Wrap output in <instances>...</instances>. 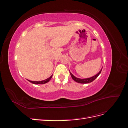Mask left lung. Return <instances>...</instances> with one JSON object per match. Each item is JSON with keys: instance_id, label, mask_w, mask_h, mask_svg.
I'll return each instance as SVG.
<instances>
[{"instance_id": "left-lung-1", "label": "left lung", "mask_w": 128, "mask_h": 128, "mask_svg": "<svg viewBox=\"0 0 128 128\" xmlns=\"http://www.w3.org/2000/svg\"><path fill=\"white\" fill-rule=\"evenodd\" d=\"M102 68L100 69V70L99 72L98 73L96 74V75L93 76L91 77H89V78H77V77H75L74 75H72V74L69 71V72H70V74L72 77V78L74 80L75 82L79 83H82V84H86V83H91L92 81H94L96 77H97L100 73H101V72L102 70Z\"/></svg>"}]
</instances>
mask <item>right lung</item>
<instances>
[{"mask_svg": "<svg viewBox=\"0 0 128 128\" xmlns=\"http://www.w3.org/2000/svg\"><path fill=\"white\" fill-rule=\"evenodd\" d=\"M52 76H53V75L50 76L49 78L46 79L45 80H40V81H32V80H28L29 82L32 83V84H45L46 83L48 82L51 79Z\"/></svg>", "mask_w": 128, "mask_h": 128, "instance_id": "add662e5", "label": "right lung"}]
</instances>
